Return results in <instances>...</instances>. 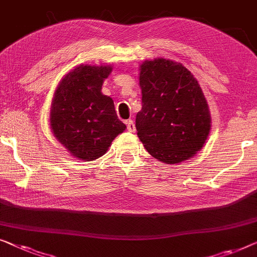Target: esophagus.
Instances as JSON below:
<instances>
[{
  "instance_id": "34e87169",
  "label": "esophagus",
  "mask_w": 257,
  "mask_h": 257,
  "mask_svg": "<svg viewBox=\"0 0 257 257\" xmlns=\"http://www.w3.org/2000/svg\"><path fill=\"white\" fill-rule=\"evenodd\" d=\"M126 126H127V131H130V132H135L136 131V125H135V122H133L132 119L126 120Z\"/></svg>"
}]
</instances>
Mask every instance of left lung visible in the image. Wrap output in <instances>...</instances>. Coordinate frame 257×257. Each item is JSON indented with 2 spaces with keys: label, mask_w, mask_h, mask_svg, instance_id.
<instances>
[{
  "label": "left lung",
  "mask_w": 257,
  "mask_h": 257,
  "mask_svg": "<svg viewBox=\"0 0 257 257\" xmlns=\"http://www.w3.org/2000/svg\"><path fill=\"white\" fill-rule=\"evenodd\" d=\"M143 107L138 137L152 156L167 163L192 158L209 136L211 119L197 80L184 66L167 59L140 66Z\"/></svg>",
  "instance_id": "left-lung-1"
}]
</instances>
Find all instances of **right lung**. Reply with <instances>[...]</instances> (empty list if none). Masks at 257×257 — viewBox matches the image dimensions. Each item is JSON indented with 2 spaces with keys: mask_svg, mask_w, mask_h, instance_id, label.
<instances>
[{
  "mask_svg": "<svg viewBox=\"0 0 257 257\" xmlns=\"http://www.w3.org/2000/svg\"><path fill=\"white\" fill-rule=\"evenodd\" d=\"M110 66L81 65L67 74L51 106L54 136L75 158L98 159L126 128L118 119L112 98L101 92Z\"/></svg>",
  "mask_w": 257,
  "mask_h": 257,
  "instance_id": "1",
  "label": "right lung"
}]
</instances>
